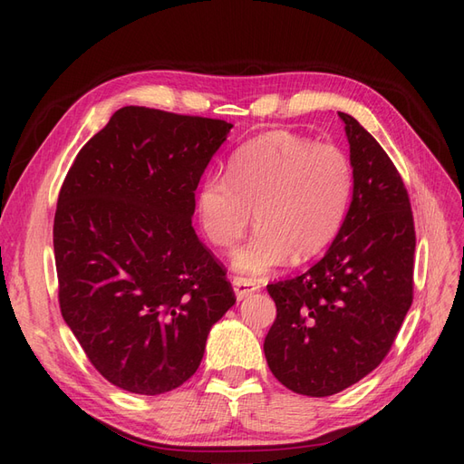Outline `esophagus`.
<instances>
[{
    "instance_id": "34e87169",
    "label": "esophagus",
    "mask_w": 464,
    "mask_h": 464,
    "mask_svg": "<svg viewBox=\"0 0 464 464\" xmlns=\"http://www.w3.org/2000/svg\"><path fill=\"white\" fill-rule=\"evenodd\" d=\"M232 286H234L237 300H246L247 296H251V294L259 290V286L254 283V280H247V278H242V276H236L232 280Z\"/></svg>"
}]
</instances>
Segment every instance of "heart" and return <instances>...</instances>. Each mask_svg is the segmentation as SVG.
<instances>
[{
    "label": "heart",
    "mask_w": 464,
    "mask_h": 464,
    "mask_svg": "<svg viewBox=\"0 0 464 464\" xmlns=\"http://www.w3.org/2000/svg\"><path fill=\"white\" fill-rule=\"evenodd\" d=\"M353 189L343 149L271 131L234 152L228 178L205 176L195 210L207 240L220 249L240 240L254 210L257 230L234 251L232 266L261 276L321 254L343 227Z\"/></svg>",
    "instance_id": "1"
}]
</instances>
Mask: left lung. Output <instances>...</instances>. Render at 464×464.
Returning a JSON list of instances; mask_svg holds the SVG:
<instances>
[{
    "instance_id": "left-lung-1",
    "label": "left lung",
    "mask_w": 464,
    "mask_h": 464,
    "mask_svg": "<svg viewBox=\"0 0 464 464\" xmlns=\"http://www.w3.org/2000/svg\"><path fill=\"white\" fill-rule=\"evenodd\" d=\"M354 172L353 201L327 254L266 286L276 319L265 336L273 375L294 392L329 397L383 362L414 290L411 199L387 152L339 111Z\"/></svg>"
}]
</instances>
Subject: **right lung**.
Masks as SVG:
<instances>
[{"instance_id": "add662e5", "label": "right lung", "mask_w": 464, "mask_h": 464, "mask_svg": "<svg viewBox=\"0 0 464 464\" xmlns=\"http://www.w3.org/2000/svg\"><path fill=\"white\" fill-rule=\"evenodd\" d=\"M232 123L125 106L77 154L53 218L60 310L92 366L137 395L198 372L236 304L191 227L195 189Z\"/></svg>"}]
</instances>
